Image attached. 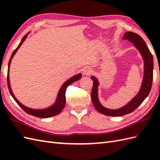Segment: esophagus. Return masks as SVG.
Segmentation results:
<instances>
[{"label":"esophagus","mask_w":160,"mask_h":160,"mask_svg":"<svg viewBox=\"0 0 160 160\" xmlns=\"http://www.w3.org/2000/svg\"><path fill=\"white\" fill-rule=\"evenodd\" d=\"M92 71H93V70L91 69V68L86 67V68H84V69L82 73H83L84 75H86V76H89V75L91 74Z\"/></svg>","instance_id":"obj_1"}]
</instances>
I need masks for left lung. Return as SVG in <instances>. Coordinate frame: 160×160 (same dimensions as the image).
I'll return each instance as SVG.
<instances>
[{"label":"left lung","mask_w":160,"mask_h":160,"mask_svg":"<svg viewBox=\"0 0 160 160\" xmlns=\"http://www.w3.org/2000/svg\"><path fill=\"white\" fill-rule=\"evenodd\" d=\"M123 40H128L130 42H132L134 46L139 50L143 58L144 61L143 82H142L141 89L139 93L130 102L119 109L112 110L104 107L100 103L98 98V80L94 76L91 77L93 81L91 95L93 106L98 112L105 115H108V116H122V115L130 113L135 111L148 96L152 87V78H153V58H152V53L149 51L148 47L146 45L144 40L142 39L140 36L131 32L126 33L123 36Z\"/></svg>","instance_id":"1"}]
</instances>
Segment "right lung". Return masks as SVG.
<instances>
[{"instance_id":"add662e5","label":"right lung","mask_w":160,"mask_h":160,"mask_svg":"<svg viewBox=\"0 0 160 160\" xmlns=\"http://www.w3.org/2000/svg\"><path fill=\"white\" fill-rule=\"evenodd\" d=\"M28 33H27L25 36H24V37L22 38L21 42H20L19 45L17 47V48L13 51V52L12 53L11 58H10L9 61V64H8V89L9 91L10 94L12 95V96L13 97V99L16 102V103L18 104L19 106L21 107L24 111H25L27 113H28L29 115H32L33 116L35 117H38V118H49V117H52V116H55V115L59 114L62 110L64 108V105H65V102H66V96H65V93H66V90L67 88L69 87L71 83H73L75 81H77L78 80H80L81 77H82V74H78L74 76L73 77L71 78L70 79L68 80L67 82H64L63 84V85L62 86V87L60 88V91L58 93V96L57 100L56 103L54 104L52 107H51L49 108H45V109H32V108H30L28 107H26L25 106H24L23 104H22L20 102L16 99L15 98L14 95L12 93V91L11 89V87H10V83H9V65L10 63H11V60L12 59V58L13 56V55L16 53V52H17V50L18 49L19 47H20V45H22V42H24L28 36Z\"/></svg>"}]
</instances>
